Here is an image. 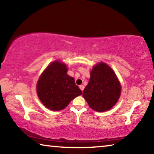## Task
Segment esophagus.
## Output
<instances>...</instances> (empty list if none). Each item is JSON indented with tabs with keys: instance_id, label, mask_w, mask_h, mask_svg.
Returning <instances> with one entry per match:
<instances>
[{
	"instance_id": "1",
	"label": "esophagus",
	"mask_w": 154,
	"mask_h": 154,
	"mask_svg": "<svg viewBox=\"0 0 154 154\" xmlns=\"http://www.w3.org/2000/svg\"><path fill=\"white\" fill-rule=\"evenodd\" d=\"M79 88H80V90H81L83 91V90H84V85H79Z\"/></svg>"
}]
</instances>
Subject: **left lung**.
Here are the masks:
<instances>
[{"mask_svg": "<svg viewBox=\"0 0 154 154\" xmlns=\"http://www.w3.org/2000/svg\"><path fill=\"white\" fill-rule=\"evenodd\" d=\"M120 93L121 85L115 72L108 65L101 62L93 67L83 96L92 109L103 112L116 105Z\"/></svg>", "mask_w": 154, "mask_h": 154, "instance_id": "8db88e82", "label": "left lung"}]
</instances>
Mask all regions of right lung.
Wrapping results in <instances>:
<instances>
[{"mask_svg":"<svg viewBox=\"0 0 154 154\" xmlns=\"http://www.w3.org/2000/svg\"><path fill=\"white\" fill-rule=\"evenodd\" d=\"M67 71L66 65L56 61L49 65L38 79V96L51 110L64 109L72 99L82 94L75 79L67 75Z\"/></svg>","mask_w":154,"mask_h":154,"instance_id":"1","label":"right lung"}]
</instances>
